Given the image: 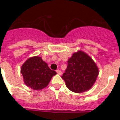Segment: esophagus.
<instances>
[{"label":"esophagus","mask_w":120,"mask_h":120,"mask_svg":"<svg viewBox=\"0 0 120 120\" xmlns=\"http://www.w3.org/2000/svg\"><path fill=\"white\" fill-rule=\"evenodd\" d=\"M56 71V73H58V75H61V74H62V71H61V70H57Z\"/></svg>","instance_id":"34e87169"}]
</instances>
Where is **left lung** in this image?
Masks as SVG:
<instances>
[{"label":"left lung","mask_w":120,"mask_h":120,"mask_svg":"<svg viewBox=\"0 0 120 120\" xmlns=\"http://www.w3.org/2000/svg\"><path fill=\"white\" fill-rule=\"evenodd\" d=\"M62 78L71 91L81 93L90 90L95 83L98 69L92 58L82 51L74 53L67 61Z\"/></svg>","instance_id":"8db88e82"}]
</instances>
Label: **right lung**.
<instances>
[{"instance_id": "right-lung-1", "label": "right lung", "mask_w": 120, "mask_h": 120, "mask_svg": "<svg viewBox=\"0 0 120 120\" xmlns=\"http://www.w3.org/2000/svg\"><path fill=\"white\" fill-rule=\"evenodd\" d=\"M21 73L24 83L32 89L40 90L48 85L52 77L56 75L41 57L29 58L22 66Z\"/></svg>"}]
</instances>
